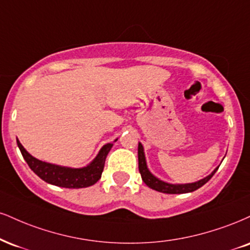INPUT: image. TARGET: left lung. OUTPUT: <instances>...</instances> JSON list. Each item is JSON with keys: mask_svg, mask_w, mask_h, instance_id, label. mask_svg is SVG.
Returning <instances> with one entry per match:
<instances>
[{"mask_svg": "<svg viewBox=\"0 0 250 250\" xmlns=\"http://www.w3.org/2000/svg\"><path fill=\"white\" fill-rule=\"evenodd\" d=\"M219 167L213 171V172L207 176L206 178L199 180V182L195 183H191V184H167V183L162 182L158 178H156L155 176H152L150 173V171L146 167V157H144V152H143V146L142 144L138 143V170H140L141 177H142L143 182L146 183V185L149 186L150 188L152 190L162 192V193H169V194H179V193H188V192H193L198 188H200L201 186L205 185L209 179L212 178L213 174L216 172Z\"/></svg>", "mask_w": 250, "mask_h": 250, "instance_id": "1", "label": "left lung"}]
</instances>
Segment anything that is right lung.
Segmentation results:
<instances>
[{"label": "right lung", "instance_id": "right-lung-1", "mask_svg": "<svg viewBox=\"0 0 250 250\" xmlns=\"http://www.w3.org/2000/svg\"><path fill=\"white\" fill-rule=\"evenodd\" d=\"M17 146H19L23 158L25 159L30 169L34 171L39 178L43 179L44 182L60 186V188H81L94 185L101 178L102 171H104V162H106L108 152L112 149L113 143H108L102 146V149L94 161L88 167H81V169H71V167H58V165L55 164L45 163V162L32 157L23 148L19 140H17Z\"/></svg>", "mask_w": 250, "mask_h": 250}]
</instances>
